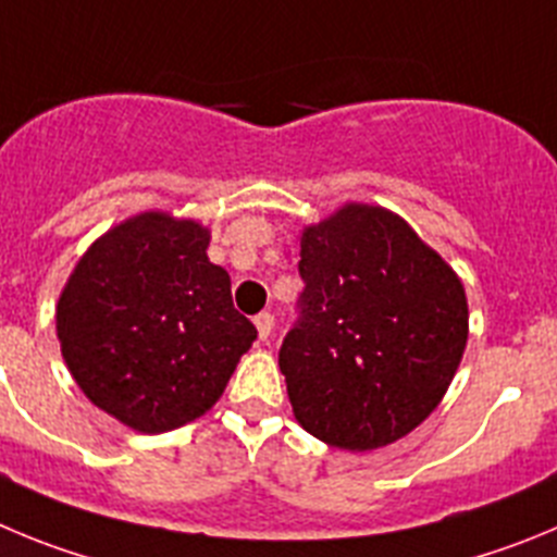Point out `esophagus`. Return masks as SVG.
Returning a JSON list of instances; mask_svg holds the SVG:
<instances>
[{
	"label": "esophagus",
	"mask_w": 557,
	"mask_h": 557,
	"mask_svg": "<svg viewBox=\"0 0 557 557\" xmlns=\"http://www.w3.org/2000/svg\"><path fill=\"white\" fill-rule=\"evenodd\" d=\"M255 327H258V335H260V338L267 341L269 335H272L274 315L269 313V310H263V313H258V315H255Z\"/></svg>",
	"instance_id": "obj_1"
}]
</instances>
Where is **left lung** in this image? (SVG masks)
<instances>
[{
  "mask_svg": "<svg viewBox=\"0 0 557 557\" xmlns=\"http://www.w3.org/2000/svg\"><path fill=\"white\" fill-rule=\"evenodd\" d=\"M299 258L305 288L280 347L297 422L352 453L403 438L455 377L463 285L403 219L369 205L305 230Z\"/></svg>",
  "mask_w": 557,
  "mask_h": 557,
  "instance_id": "left-lung-1",
  "label": "left lung"
}]
</instances>
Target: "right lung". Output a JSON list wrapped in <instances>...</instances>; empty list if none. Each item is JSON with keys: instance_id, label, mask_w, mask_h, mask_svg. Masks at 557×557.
<instances>
[{"instance_id": "add662e5", "label": "right lung", "mask_w": 557, "mask_h": 557, "mask_svg": "<svg viewBox=\"0 0 557 557\" xmlns=\"http://www.w3.org/2000/svg\"><path fill=\"white\" fill-rule=\"evenodd\" d=\"M208 242L197 222L144 213L104 233L60 294L69 372L138 433H166L213 408L258 338Z\"/></svg>"}]
</instances>
